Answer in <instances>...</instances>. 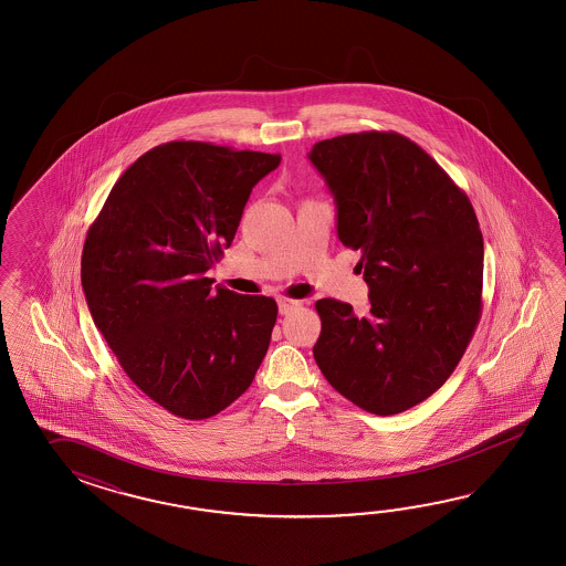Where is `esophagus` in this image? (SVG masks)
<instances>
[{
    "label": "esophagus",
    "instance_id": "obj_1",
    "mask_svg": "<svg viewBox=\"0 0 566 566\" xmlns=\"http://www.w3.org/2000/svg\"><path fill=\"white\" fill-rule=\"evenodd\" d=\"M301 301L297 300H289V297H281L279 300V313L281 315H289V313L295 312V310H300Z\"/></svg>",
    "mask_w": 566,
    "mask_h": 566
}]
</instances>
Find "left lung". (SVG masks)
I'll return each mask as SVG.
<instances>
[{"mask_svg":"<svg viewBox=\"0 0 566 566\" xmlns=\"http://www.w3.org/2000/svg\"><path fill=\"white\" fill-rule=\"evenodd\" d=\"M310 159L337 205V239L360 251L370 312L319 300L313 358L373 415L409 410L446 385L481 317L483 239L468 193L395 132L339 135Z\"/></svg>","mask_w":566,"mask_h":566,"instance_id":"1","label":"left lung"}]
</instances>
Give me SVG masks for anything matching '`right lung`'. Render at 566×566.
<instances>
[{
    "label": "right lung",
    "instance_id": "right-lung-1",
    "mask_svg": "<svg viewBox=\"0 0 566 566\" xmlns=\"http://www.w3.org/2000/svg\"><path fill=\"white\" fill-rule=\"evenodd\" d=\"M279 154L168 142L123 171L86 232L81 281L95 325L144 395L188 421L227 409L265 358L277 303L212 287L206 271Z\"/></svg>",
    "mask_w": 566,
    "mask_h": 566
}]
</instances>
